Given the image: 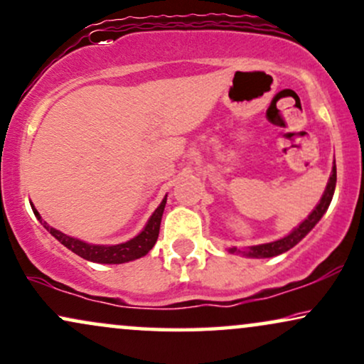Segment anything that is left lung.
I'll return each instance as SVG.
<instances>
[{
	"mask_svg": "<svg viewBox=\"0 0 364 364\" xmlns=\"http://www.w3.org/2000/svg\"><path fill=\"white\" fill-rule=\"evenodd\" d=\"M334 187H336V164H334V167H333L331 177H329L326 191H324V196L321 197L319 204L316 205V209L313 212H311V215L308 217V219H306L304 223L299 225V228H296L294 230H292L289 235H286V237H282L279 240H274V242L261 244V245H254V247H249L247 251L244 252L245 256H251V257H274V256H279V254H282V252L289 251L291 247H294V245L299 242V240L303 239L304 235L308 234L309 230L313 229L316 224L319 223L321 217H323L324 212L328 210V207H329V204H331V199H333ZM235 251H237V249H235V247L230 249V252H235Z\"/></svg>",
	"mask_w": 364,
	"mask_h": 364,
	"instance_id": "left-lung-1",
	"label": "left lung"
}]
</instances>
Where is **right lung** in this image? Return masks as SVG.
<instances>
[{
  "instance_id": "add662e5",
  "label": "right lung",
  "mask_w": 364,
  "mask_h": 364,
  "mask_svg": "<svg viewBox=\"0 0 364 364\" xmlns=\"http://www.w3.org/2000/svg\"><path fill=\"white\" fill-rule=\"evenodd\" d=\"M165 202H167V196H165L162 204L155 209L152 217L149 219L147 225H145V229L141 230L136 237L129 240V242L117 244V245H92V244L83 242V240L73 239V237H70V235L56 230L55 228H50L45 220H41V217H40V214H38V210L35 209V207H33V212H35L38 220L43 224V228L48 230V232L53 235L55 239H58L60 242L65 245V247H68L72 252L78 254L80 257L87 259V261H92V262L122 264V262H129V261H134V259L145 256V254H147L150 249L154 247V244L157 242L159 230H160V220H162Z\"/></svg>"
}]
</instances>
